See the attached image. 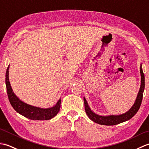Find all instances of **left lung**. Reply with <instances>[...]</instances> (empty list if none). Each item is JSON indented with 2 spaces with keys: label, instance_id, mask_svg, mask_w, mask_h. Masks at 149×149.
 Returning <instances> with one entry per match:
<instances>
[{
  "label": "left lung",
  "instance_id": "left-lung-1",
  "mask_svg": "<svg viewBox=\"0 0 149 149\" xmlns=\"http://www.w3.org/2000/svg\"><path fill=\"white\" fill-rule=\"evenodd\" d=\"M140 74H141V86L140 88L136 99L134 102V104L129 111L127 113L120 115H110L107 116H102L97 115L94 113L90 108L89 106L87 103L86 99L84 97V107L86 111V115L89 117V118L92 120L93 122L97 123H99L100 125H115L118 124L123 122L127 121V120L131 119L132 117H133L136 113L138 112V111L140 109L141 104L143 99V93L145 88V76L142 70L141 65L140 66Z\"/></svg>",
  "mask_w": 149,
  "mask_h": 149
}]
</instances>
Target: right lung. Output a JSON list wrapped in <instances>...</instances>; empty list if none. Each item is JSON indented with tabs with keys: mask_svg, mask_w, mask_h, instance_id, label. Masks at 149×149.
<instances>
[{
	"mask_svg": "<svg viewBox=\"0 0 149 149\" xmlns=\"http://www.w3.org/2000/svg\"><path fill=\"white\" fill-rule=\"evenodd\" d=\"M9 68L6 73V85L8 99L11 105L16 111L26 118L33 120H47L54 117L58 113L61 106V99H59L54 106L51 108L42 109L28 105L21 101L13 92L10 83L9 81Z\"/></svg>",
	"mask_w": 149,
	"mask_h": 149,
	"instance_id": "obj_1",
	"label": "right lung"
}]
</instances>
